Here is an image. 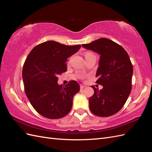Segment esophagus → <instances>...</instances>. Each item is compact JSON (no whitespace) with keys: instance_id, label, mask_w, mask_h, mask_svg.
I'll return each instance as SVG.
<instances>
[{"instance_id":"1","label":"esophagus","mask_w":152,"mask_h":152,"mask_svg":"<svg viewBox=\"0 0 152 152\" xmlns=\"http://www.w3.org/2000/svg\"><path fill=\"white\" fill-rule=\"evenodd\" d=\"M86 87V86H84V85H82V84H80V89H84Z\"/></svg>"}]
</instances>
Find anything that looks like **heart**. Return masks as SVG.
<instances>
[{"instance_id":"heart-1","label":"heart","mask_w":152,"mask_h":152,"mask_svg":"<svg viewBox=\"0 0 152 152\" xmlns=\"http://www.w3.org/2000/svg\"><path fill=\"white\" fill-rule=\"evenodd\" d=\"M91 54V53H87L86 55H87V54Z\"/></svg>"}]
</instances>
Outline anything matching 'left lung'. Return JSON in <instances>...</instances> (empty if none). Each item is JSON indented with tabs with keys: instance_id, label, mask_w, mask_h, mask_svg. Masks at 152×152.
I'll list each match as a JSON object with an SVG mask.
<instances>
[{
	"instance_id": "left-lung-1",
	"label": "left lung",
	"mask_w": 152,
	"mask_h": 152,
	"mask_svg": "<svg viewBox=\"0 0 152 152\" xmlns=\"http://www.w3.org/2000/svg\"><path fill=\"white\" fill-rule=\"evenodd\" d=\"M82 46L100 55L96 83L103 86L89 98L91 112L99 117H109L120 111L130 94L133 68L129 56L121 45L101 38Z\"/></svg>"
}]
</instances>
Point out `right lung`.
<instances>
[{
  "label": "right lung",
  "mask_w": 152,
  "mask_h": 152,
  "mask_svg": "<svg viewBox=\"0 0 152 152\" xmlns=\"http://www.w3.org/2000/svg\"><path fill=\"white\" fill-rule=\"evenodd\" d=\"M80 48L49 40L36 45L27 56L22 72L25 92L32 107L43 117L57 119L70 112L79 84L71 80L65 86L58 85V75L66 72L67 58Z\"/></svg>",
  "instance_id": "add662e5"
}]
</instances>
